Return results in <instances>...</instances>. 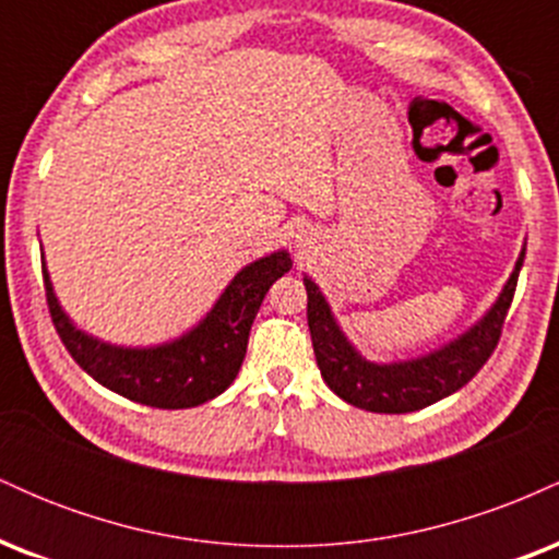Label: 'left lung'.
<instances>
[{"instance_id": "8db88e82", "label": "left lung", "mask_w": 559, "mask_h": 559, "mask_svg": "<svg viewBox=\"0 0 559 559\" xmlns=\"http://www.w3.org/2000/svg\"><path fill=\"white\" fill-rule=\"evenodd\" d=\"M523 258L525 249L515 262V271L507 278L502 294L471 331H465L463 336L431 352V355L389 365L365 360L344 336V331L338 329L336 318L331 316L329 301L320 294L316 281L305 275L307 325H310L320 376L333 394H338L355 407L370 409V413H415V409H423L454 394L484 368L491 352L497 349L507 310L515 297Z\"/></svg>"}]
</instances>
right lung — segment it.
<instances>
[{
    "instance_id": "right-lung-1",
    "label": "right lung",
    "mask_w": 559,
    "mask_h": 559,
    "mask_svg": "<svg viewBox=\"0 0 559 559\" xmlns=\"http://www.w3.org/2000/svg\"><path fill=\"white\" fill-rule=\"evenodd\" d=\"M292 271L288 252H273L249 262L215 301L207 318L181 338L146 349L112 346L79 331L55 297L52 281L41 258L49 316L62 344L94 381L126 400L157 409H186L223 394L247 355L249 329L273 281Z\"/></svg>"
}]
</instances>
